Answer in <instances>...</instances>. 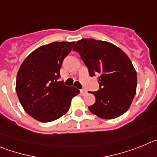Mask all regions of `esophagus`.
<instances>
[{"label": "esophagus", "mask_w": 157, "mask_h": 157, "mask_svg": "<svg viewBox=\"0 0 157 157\" xmlns=\"http://www.w3.org/2000/svg\"><path fill=\"white\" fill-rule=\"evenodd\" d=\"M80 93H81L82 95H85L87 92L86 90H80Z\"/></svg>", "instance_id": "1"}]
</instances>
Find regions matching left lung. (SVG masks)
Masks as SVG:
<instances>
[{"instance_id":"1","label":"left lung","mask_w":157,"mask_h":157,"mask_svg":"<svg viewBox=\"0 0 157 157\" xmlns=\"http://www.w3.org/2000/svg\"><path fill=\"white\" fill-rule=\"evenodd\" d=\"M73 50L79 53L91 77L100 75V90L90 93L96 101L89 106V110L105 120L124 114L137 89V72L128 56L109 41L93 38L78 41Z\"/></svg>"}]
</instances>
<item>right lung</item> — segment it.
<instances>
[{"label":"right lung","instance_id":"1","mask_svg":"<svg viewBox=\"0 0 157 157\" xmlns=\"http://www.w3.org/2000/svg\"><path fill=\"white\" fill-rule=\"evenodd\" d=\"M75 41H55L36 48L23 60L16 76V90L29 116L42 123L58 120L70 109L80 91L58 82L63 60Z\"/></svg>","mask_w":157,"mask_h":157}]
</instances>
